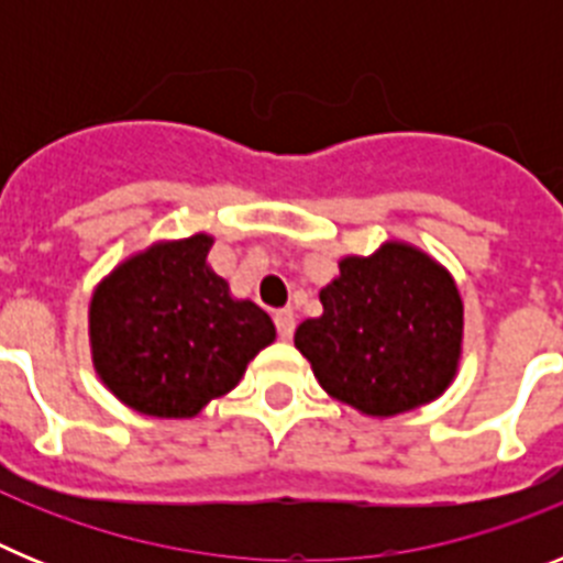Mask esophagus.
<instances>
[{
	"label": "esophagus",
	"mask_w": 563,
	"mask_h": 563,
	"mask_svg": "<svg viewBox=\"0 0 563 563\" xmlns=\"http://www.w3.org/2000/svg\"><path fill=\"white\" fill-rule=\"evenodd\" d=\"M273 321H276L278 338H282V341H290L292 332H296V316H292V310H278L276 316H273Z\"/></svg>",
	"instance_id": "esophagus-1"
}]
</instances>
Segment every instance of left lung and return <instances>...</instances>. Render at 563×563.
Wrapping results in <instances>:
<instances>
[{"label":"left lung","mask_w":563,"mask_h":563,"mask_svg":"<svg viewBox=\"0 0 563 563\" xmlns=\"http://www.w3.org/2000/svg\"><path fill=\"white\" fill-rule=\"evenodd\" d=\"M324 312L296 330L321 389L361 415L395 417L437 400L462 355V298L420 247L386 242L346 256L318 292Z\"/></svg>","instance_id":"left-lung-1"}]
</instances>
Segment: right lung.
<instances>
[{
    "instance_id": "obj_1",
    "label": "right lung",
    "mask_w": 563,
    "mask_h": 563,
    "mask_svg": "<svg viewBox=\"0 0 563 563\" xmlns=\"http://www.w3.org/2000/svg\"><path fill=\"white\" fill-rule=\"evenodd\" d=\"M211 245L208 233L154 242L92 292V363L129 409L166 420L197 417L276 341L271 316L233 298L225 278L208 267Z\"/></svg>"
}]
</instances>
